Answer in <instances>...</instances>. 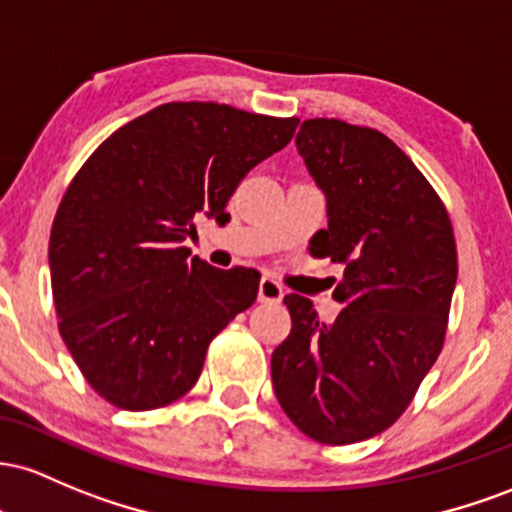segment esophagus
Returning a JSON list of instances; mask_svg holds the SVG:
<instances>
[{"label": "esophagus", "mask_w": 512, "mask_h": 512, "mask_svg": "<svg viewBox=\"0 0 512 512\" xmlns=\"http://www.w3.org/2000/svg\"><path fill=\"white\" fill-rule=\"evenodd\" d=\"M258 300L280 302L283 300V285L273 278H261V283H258Z\"/></svg>", "instance_id": "1"}]
</instances>
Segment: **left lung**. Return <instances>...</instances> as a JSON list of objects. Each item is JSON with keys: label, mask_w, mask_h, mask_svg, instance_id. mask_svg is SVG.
Returning <instances> with one entry per match:
<instances>
[{"label": "left lung", "mask_w": 512, "mask_h": 512, "mask_svg": "<svg viewBox=\"0 0 512 512\" xmlns=\"http://www.w3.org/2000/svg\"><path fill=\"white\" fill-rule=\"evenodd\" d=\"M297 149L326 193L329 227L309 254L343 263L324 324L287 295L290 336L273 350L275 396L321 445H353L394 426L445 346L457 283L450 212L418 166L380 130L304 120Z\"/></svg>", "instance_id": "1"}]
</instances>
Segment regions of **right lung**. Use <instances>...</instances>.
<instances>
[{
	"instance_id": "right-lung-1",
	"label": "right lung",
	"mask_w": 512,
	"mask_h": 512,
	"mask_svg": "<svg viewBox=\"0 0 512 512\" xmlns=\"http://www.w3.org/2000/svg\"><path fill=\"white\" fill-rule=\"evenodd\" d=\"M300 118L171 101L94 149L55 212L57 329L101 399L154 411L191 392L212 338L256 302L261 273L220 271L183 241L200 215L229 222L244 176L280 152Z\"/></svg>"
}]
</instances>
